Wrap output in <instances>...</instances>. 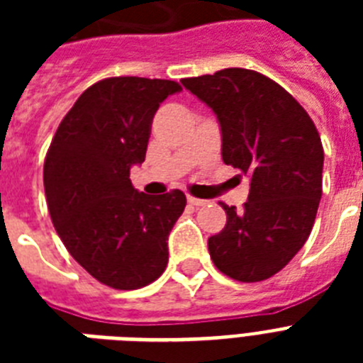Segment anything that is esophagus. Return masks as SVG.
<instances>
[{
	"label": "esophagus",
	"mask_w": 363,
	"mask_h": 363,
	"mask_svg": "<svg viewBox=\"0 0 363 363\" xmlns=\"http://www.w3.org/2000/svg\"><path fill=\"white\" fill-rule=\"evenodd\" d=\"M188 203L194 205V207H201V205H205L207 201H205V199H201V198H194V196H188Z\"/></svg>",
	"instance_id": "obj_1"
}]
</instances>
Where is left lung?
<instances>
[{
  "mask_svg": "<svg viewBox=\"0 0 363 363\" xmlns=\"http://www.w3.org/2000/svg\"><path fill=\"white\" fill-rule=\"evenodd\" d=\"M181 82L215 111L224 164L250 177L242 209L220 203L228 220L209 238L211 259L233 281H265L315 224L324 165L318 130L292 94L258 71L228 67Z\"/></svg>",
  "mask_w": 363,
  "mask_h": 363,
  "instance_id": "8db88e82",
  "label": "left lung"
}]
</instances>
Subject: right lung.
Instances as JSON below:
<instances>
[{"instance_id":"right-lung-1","label":"right lung","mask_w":363,"mask_h":363,"mask_svg":"<svg viewBox=\"0 0 363 363\" xmlns=\"http://www.w3.org/2000/svg\"><path fill=\"white\" fill-rule=\"evenodd\" d=\"M181 84L111 77L86 88L60 122L43 181L48 213L67 252L115 290L154 282L167 265V238L186 196L137 192L130 167L145 162L160 104Z\"/></svg>"}]
</instances>
